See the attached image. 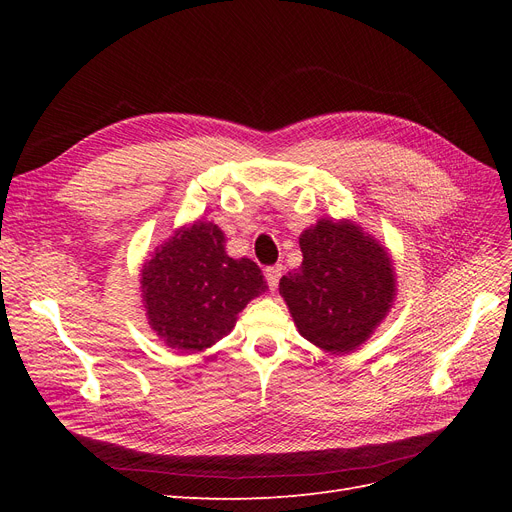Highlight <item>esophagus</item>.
Segmentation results:
<instances>
[{"instance_id":"esophagus-1","label":"esophagus","mask_w":512,"mask_h":512,"mask_svg":"<svg viewBox=\"0 0 512 512\" xmlns=\"http://www.w3.org/2000/svg\"><path fill=\"white\" fill-rule=\"evenodd\" d=\"M284 273V267L282 265H273V267H267L265 269V277H267V284L271 290L277 288V284H280V277Z\"/></svg>"}]
</instances>
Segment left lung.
<instances>
[{"label": "left lung", "mask_w": 512, "mask_h": 512, "mask_svg": "<svg viewBox=\"0 0 512 512\" xmlns=\"http://www.w3.org/2000/svg\"><path fill=\"white\" fill-rule=\"evenodd\" d=\"M303 262L280 280L292 320L314 346L346 354L367 342L395 301L393 260L350 220L301 232Z\"/></svg>", "instance_id": "8db88e82"}]
</instances>
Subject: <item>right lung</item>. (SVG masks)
Returning <instances> with one entry per match:
<instances>
[{
    "label": "right lung",
    "mask_w": 512,
    "mask_h": 512,
    "mask_svg": "<svg viewBox=\"0 0 512 512\" xmlns=\"http://www.w3.org/2000/svg\"><path fill=\"white\" fill-rule=\"evenodd\" d=\"M218 224L198 220L162 243L141 271L149 327L179 352H200L235 327L241 309L267 290L250 258H230Z\"/></svg>",
    "instance_id": "right-lung-1"
}]
</instances>
